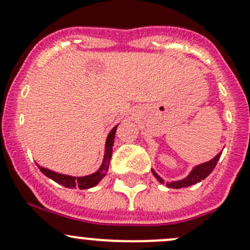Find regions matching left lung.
<instances>
[{
  "label": "left lung",
  "mask_w": 250,
  "mask_h": 250,
  "mask_svg": "<svg viewBox=\"0 0 250 250\" xmlns=\"http://www.w3.org/2000/svg\"><path fill=\"white\" fill-rule=\"evenodd\" d=\"M220 156H221V152L219 153V155H216L215 157H214L211 161H209V162L202 163V165L195 167L192 169V172L190 173V175H188V178L184 179V180L173 181V183H167L166 185H167V188H188V186L193 185V184L200 183L201 180L206 179L207 176L209 175V174L213 172V169L215 168V166H216V163H218ZM152 174L156 176V178H157V180L160 181V183L163 184V181H165V180H163L161 176H158L157 174H156L155 170H152Z\"/></svg>",
  "instance_id": "1"
}]
</instances>
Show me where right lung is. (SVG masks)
I'll return each mask as SVG.
<instances>
[{
  "label": "right lung",
  "mask_w": 250,
  "mask_h": 250,
  "mask_svg": "<svg viewBox=\"0 0 250 250\" xmlns=\"http://www.w3.org/2000/svg\"><path fill=\"white\" fill-rule=\"evenodd\" d=\"M116 128H113L112 130L109 133L106 139V144H105V156H104V161H103V165L99 169L97 170L95 173L90 174V175L87 176H70V175H64V174H59L52 172V170L46 169L43 167H40V170L47 175L48 178H50L52 180H54L55 183L60 184V185L65 186V188H78L81 190H84V188H93V186L97 185L100 180L103 179V176L106 175L107 169H109V163L111 160V156H112V145H113V139H115V133H116Z\"/></svg>",
  "instance_id": "1"
}]
</instances>
